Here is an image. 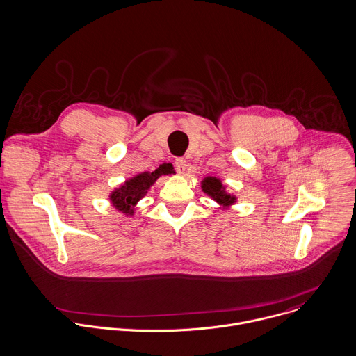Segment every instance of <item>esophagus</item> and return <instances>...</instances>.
<instances>
[{
	"instance_id": "1",
	"label": "esophagus",
	"mask_w": 356,
	"mask_h": 356,
	"mask_svg": "<svg viewBox=\"0 0 356 356\" xmlns=\"http://www.w3.org/2000/svg\"><path fill=\"white\" fill-rule=\"evenodd\" d=\"M175 168H176V170H177L179 173H184V172H186V169H187L186 159H183V158H177V159L175 161Z\"/></svg>"
}]
</instances>
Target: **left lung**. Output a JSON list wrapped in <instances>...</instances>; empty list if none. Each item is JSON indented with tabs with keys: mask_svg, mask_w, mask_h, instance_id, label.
<instances>
[{
	"mask_svg": "<svg viewBox=\"0 0 356 356\" xmlns=\"http://www.w3.org/2000/svg\"><path fill=\"white\" fill-rule=\"evenodd\" d=\"M202 186V191L205 194H208L213 201H216L218 205H221L222 208H228L231 205H234L236 202V197L231 195L225 191V187L222 186L221 180L213 177V176H208L202 180L201 183Z\"/></svg>",
	"mask_w": 356,
	"mask_h": 356,
	"instance_id": "left-lung-1",
	"label": "left lung"
}]
</instances>
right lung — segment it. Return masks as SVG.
<instances>
[{
  "label": "right lung",
  "instance_id": "right-lung-1",
  "mask_svg": "<svg viewBox=\"0 0 356 356\" xmlns=\"http://www.w3.org/2000/svg\"><path fill=\"white\" fill-rule=\"evenodd\" d=\"M170 173H175L173 166L170 163H163L154 172H143L127 180L122 186H120L110 194V201L113 207L127 216H132L135 213L134 211L136 204L147 194V191L156 181V179L162 175Z\"/></svg>",
  "mask_w": 356,
  "mask_h": 356
}]
</instances>
